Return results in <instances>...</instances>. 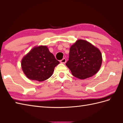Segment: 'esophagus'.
I'll list each match as a JSON object with an SVG mask.
<instances>
[{
    "label": "esophagus",
    "instance_id": "esophagus-1",
    "mask_svg": "<svg viewBox=\"0 0 123 123\" xmlns=\"http://www.w3.org/2000/svg\"><path fill=\"white\" fill-rule=\"evenodd\" d=\"M67 61V60L66 59V58H63V59H62L61 61H60V62L62 63H65Z\"/></svg>",
    "mask_w": 123,
    "mask_h": 123
}]
</instances>
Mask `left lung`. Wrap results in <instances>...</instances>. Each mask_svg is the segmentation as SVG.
Instances as JSON below:
<instances>
[{"label": "left lung", "mask_w": 123, "mask_h": 123, "mask_svg": "<svg viewBox=\"0 0 123 123\" xmlns=\"http://www.w3.org/2000/svg\"><path fill=\"white\" fill-rule=\"evenodd\" d=\"M101 63L99 49L87 41L78 40L70 48L69 60L66 64L74 77L85 79L95 75Z\"/></svg>", "instance_id": "obj_1"}]
</instances>
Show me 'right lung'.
<instances>
[{
  "instance_id": "add662e5",
  "label": "right lung",
  "mask_w": 123,
  "mask_h": 123,
  "mask_svg": "<svg viewBox=\"0 0 123 123\" xmlns=\"http://www.w3.org/2000/svg\"><path fill=\"white\" fill-rule=\"evenodd\" d=\"M59 63L48 47L42 45L34 47L23 57L21 66L28 79L43 81L51 77Z\"/></svg>"
}]
</instances>
